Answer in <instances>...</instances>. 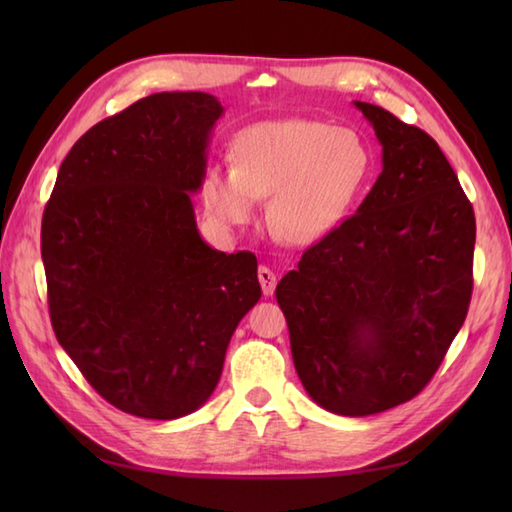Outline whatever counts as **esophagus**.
Here are the masks:
<instances>
[{
    "label": "esophagus",
    "instance_id": "obj_1",
    "mask_svg": "<svg viewBox=\"0 0 512 512\" xmlns=\"http://www.w3.org/2000/svg\"><path fill=\"white\" fill-rule=\"evenodd\" d=\"M257 277H259V284H262V290L264 295L270 297L275 292V286H277V275L273 273V270L266 268V266H259L257 270Z\"/></svg>",
    "mask_w": 512,
    "mask_h": 512
}]
</instances>
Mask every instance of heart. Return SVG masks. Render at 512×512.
I'll list each match as a JSON object with an SVG mask.
<instances>
[{
  "label": "heart",
  "mask_w": 512,
  "mask_h": 512,
  "mask_svg": "<svg viewBox=\"0 0 512 512\" xmlns=\"http://www.w3.org/2000/svg\"><path fill=\"white\" fill-rule=\"evenodd\" d=\"M233 167H213L202 180L206 211L224 226L253 220L268 198L266 222L290 246L328 237L361 195L372 154L350 127L312 118H279L242 129L231 145Z\"/></svg>",
  "instance_id": "obj_1"
}]
</instances>
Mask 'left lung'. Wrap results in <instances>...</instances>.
<instances>
[{"instance_id":"left-lung-1","label":"left lung","mask_w":512,"mask_h":512,"mask_svg":"<svg viewBox=\"0 0 512 512\" xmlns=\"http://www.w3.org/2000/svg\"><path fill=\"white\" fill-rule=\"evenodd\" d=\"M354 105L383 145V171L275 295L310 398L358 418L411 400L436 374L469 312L475 215L436 140Z\"/></svg>"}]
</instances>
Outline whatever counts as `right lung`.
<instances>
[{
    "label": "right lung",
    "mask_w": 512,
    "mask_h": 512,
    "mask_svg": "<svg viewBox=\"0 0 512 512\" xmlns=\"http://www.w3.org/2000/svg\"><path fill=\"white\" fill-rule=\"evenodd\" d=\"M222 114L206 92L136 101L76 140L43 211L57 341L110 405L138 418L200 409L262 297L255 255L211 248L195 224L191 193Z\"/></svg>",
    "instance_id": "right-lung-1"
}]
</instances>
